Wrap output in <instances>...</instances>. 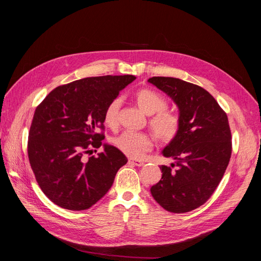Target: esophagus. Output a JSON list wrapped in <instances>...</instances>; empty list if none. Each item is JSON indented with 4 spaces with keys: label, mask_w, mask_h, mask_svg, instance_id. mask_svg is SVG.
<instances>
[{
    "label": "esophagus",
    "mask_w": 261,
    "mask_h": 261,
    "mask_svg": "<svg viewBox=\"0 0 261 261\" xmlns=\"http://www.w3.org/2000/svg\"><path fill=\"white\" fill-rule=\"evenodd\" d=\"M128 163L130 165H134V167H143L144 165V162L140 161V160H135V159H129L128 160Z\"/></svg>",
    "instance_id": "34e87169"
}]
</instances>
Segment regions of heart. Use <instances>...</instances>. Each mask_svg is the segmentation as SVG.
<instances>
[{"mask_svg": "<svg viewBox=\"0 0 261 261\" xmlns=\"http://www.w3.org/2000/svg\"><path fill=\"white\" fill-rule=\"evenodd\" d=\"M138 107L150 115L149 126L155 138L163 144L174 140L180 129V120L176 113L168 109L169 102L163 94L151 88H141L135 92ZM121 99L114 98L103 111V122L114 128L118 123ZM112 144L121 152L130 158H139L152 147V139L146 133L124 132L112 139Z\"/></svg>", "mask_w": 261, "mask_h": 261, "instance_id": "heart-1", "label": "heart"}]
</instances>
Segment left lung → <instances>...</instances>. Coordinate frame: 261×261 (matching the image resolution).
Here are the masks:
<instances>
[{
	"mask_svg": "<svg viewBox=\"0 0 261 261\" xmlns=\"http://www.w3.org/2000/svg\"><path fill=\"white\" fill-rule=\"evenodd\" d=\"M148 82L173 99L180 120L178 135L163 150V155L176 163L161 165L162 177L150 191L170 212L195 210L210 198L230 162L232 135L227 115L200 86L173 77H151Z\"/></svg>",
	"mask_w": 261,
	"mask_h": 261,
	"instance_id": "8db88e82",
	"label": "left lung"
}]
</instances>
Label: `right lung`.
Masks as SVG:
<instances>
[{"mask_svg": "<svg viewBox=\"0 0 261 261\" xmlns=\"http://www.w3.org/2000/svg\"><path fill=\"white\" fill-rule=\"evenodd\" d=\"M134 80L133 75L83 78L57 87L37 107L28 135L29 163L55 204L89 209L111 188L127 158L108 145L97 156L90 154L105 139L107 105Z\"/></svg>", "mask_w": 261, "mask_h": 261, "instance_id": "add662e5", "label": "right lung"}]
</instances>
